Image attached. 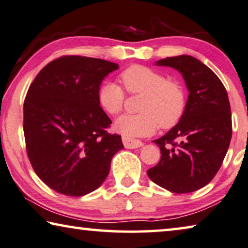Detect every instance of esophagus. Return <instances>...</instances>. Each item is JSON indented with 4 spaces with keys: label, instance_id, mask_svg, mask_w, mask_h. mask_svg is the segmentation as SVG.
Listing matches in <instances>:
<instances>
[{
    "label": "esophagus",
    "instance_id": "1",
    "mask_svg": "<svg viewBox=\"0 0 248 248\" xmlns=\"http://www.w3.org/2000/svg\"><path fill=\"white\" fill-rule=\"evenodd\" d=\"M123 142H124V147L125 148H129V149H134V148L141 147V146L144 145L140 140H138V139L129 138V137H123Z\"/></svg>",
    "mask_w": 248,
    "mask_h": 248
}]
</instances>
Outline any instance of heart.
Listing matches in <instances>:
<instances>
[{
	"label": "heart",
	"instance_id": "b5f03b06",
	"mask_svg": "<svg viewBox=\"0 0 248 248\" xmlns=\"http://www.w3.org/2000/svg\"><path fill=\"white\" fill-rule=\"evenodd\" d=\"M129 94H144L139 113H127L116 121L114 128L124 137H144L154 134L158 125L173 128L182 119L186 108V93L176 79L142 65H132L120 74ZM97 101L107 113L117 116L125 102L124 90L116 82L104 81L97 90Z\"/></svg>",
	"mask_w": 248,
	"mask_h": 248
}]
</instances>
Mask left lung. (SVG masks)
Returning a JSON list of instances; mask_svg holds the SVG:
<instances>
[{
	"mask_svg": "<svg viewBox=\"0 0 248 248\" xmlns=\"http://www.w3.org/2000/svg\"><path fill=\"white\" fill-rule=\"evenodd\" d=\"M156 65L177 69L190 93L182 119L154 140L162 156L147 175L173 193L193 192L214 179L227 154L232 132L227 91L218 76L192 56L167 57Z\"/></svg>",
	"mask_w": 248,
	"mask_h": 248,
	"instance_id": "1",
	"label": "left lung"
}]
</instances>
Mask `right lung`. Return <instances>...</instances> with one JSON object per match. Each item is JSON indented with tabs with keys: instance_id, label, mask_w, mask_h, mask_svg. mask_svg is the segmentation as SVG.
Segmentation results:
<instances>
[{
	"instance_id": "obj_1",
	"label": "right lung",
	"mask_w": 248,
	"mask_h": 248,
	"mask_svg": "<svg viewBox=\"0 0 248 248\" xmlns=\"http://www.w3.org/2000/svg\"><path fill=\"white\" fill-rule=\"evenodd\" d=\"M118 64L84 56L51 61L31 83L23 103V132L32 169L56 192L82 197L107 179L121 136L97 101V90Z\"/></svg>"
}]
</instances>
